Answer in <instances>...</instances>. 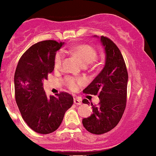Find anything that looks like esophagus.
Listing matches in <instances>:
<instances>
[{
  "mask_svg": "<svg viewBox=\"0 0 156 156\" xmlns=\"http://www.w3.org/2000/svg\"><path fill=\"white\" fill-rule=\"evenodd\" d=\"M74 104H76V105H80V104H82V102H81L80 99L75 97V98H74Z\"/></svg>",
  "mask_w": 156,
  "mask_h": 156,
  "instance_id": "esophagus-1",
  "label": "esophagus"
}]
</instances>
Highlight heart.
Returning <instances> with one entry per match:
<instances>
[{
    "label": "heart",
    "instance_id": "obj_1",
    "mask_svg": "<svg viewBox=\"0 0 156 156\" xmlns=\"http://www.w3.org/2000/svg\"><path fill=\"white\" fill-rule=\"evenodd\" d=\"M67 52L72 54L73 56H76L80 60L83 65L92 64L94 60L96 59L97 54L96 51L94 49L92 46L87 44H78V45L73 46L70 49L68 50ZM63 60L62 52H57L55 56L54 59V66L56 69H59L61 65ZM83 82L81 79H76L73 77H67L64 80V83L66 85L72 90L76 89L77 87Z\"/></svg>",
    "mask_w": 156,
    "mask_h": 156
}]
</instances>
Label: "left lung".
<instances>
[{"mask_svg":"<svg viewBox=\"0 0 156 156\" xmlns=\"http://www.w3.org/2000/svg\"><path fill=\"white\" fill-rule=\"evenodd\" d=\"M100 41L105 53L104 69L83 91L98 95L100 99L98 106L91 103L92 115L82 119L85 129L96 135L109 132L119 122L125 110L128 81L125 62L118 47L108 37L102 36ZM82 102L89 104L86 99Z\"/></svg>","mask_w":156,"mask_h":156,"instance_id":"left-lung-1","label":"left lung"}]
</instances>
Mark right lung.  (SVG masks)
Instances as JSON below:
<instances>
[{"instance_id":"add662e5","label":"right lung","mask_w":156,"mask_h":156,"mask_svg":"<svg viewBox=\"0 0 156 156\" xmlns=\"http://www.w3.org/2000/svg\"><path fill=\"white\" fill-rule=\"evenodd\" d=\"M64 42L44 41L31 46L20 57L14 75L15 97L22 118L40 134L55 132L73 104L70 94L46 96L43 82L54 69V59Z\"/></svg>"}]
</instances>
